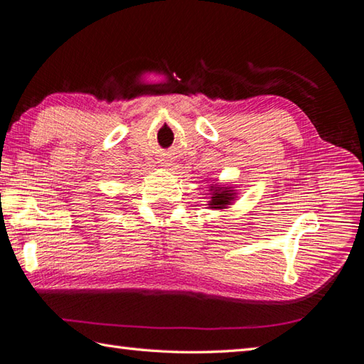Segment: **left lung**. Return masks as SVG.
<instances>
[{"label": "left lung", "mask_w": 364, "mask_h": 364, "mask_svg": "<svg viewBox=\"0 0 364 364\" xmlns=\"http://www.w3.org/2000/svg\"><path fill=\"white\" fill-rule=\"evenodd\" d=\"M210 191H213V197L210 200V208H225V205H229L233 198L235 194L230 191V188H216L211 186Z\"/></svg>", "instance_id": "8db88e82"}]
</instances>
